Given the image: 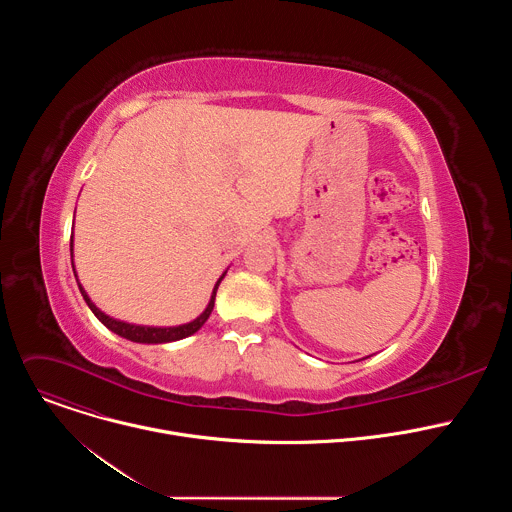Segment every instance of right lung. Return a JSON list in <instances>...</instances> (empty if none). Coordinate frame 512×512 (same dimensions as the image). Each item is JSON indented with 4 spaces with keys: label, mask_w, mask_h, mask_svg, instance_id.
<instances>
[{
    "label": "right lung",
    "mask_w": 512,
    "mask_h": 512,
    "mask_svg": "<svg viewBox=\"0 0 512 512\" xmlns=\"http://www.w3.org/2000/svg\"><path fill=\"white\" fill-rule=\"evenodd\" d=\"M70 247H72V243H70ZM70 251H72V249H70ZM72 271H75V265H72ZM75 277H77V275H75ZM223 277H225V273H223L221 277H218V281H216V285H214V289H212V296H210V302H208L206 310H204L196 320H192V322H188V324H182V326H170V328L137 326V324H127V322L115 320V318L107 316L105 312H101V310L91 302V298L87 296V291H85V287L79 283V279H77V283H79L81 294H83L87 306L91 308V312H93V314L99 318V322H103L111 332L119 334L121 338L131 340V342H141V344H164V342H174V340H182V338H186V336H192L194 332H198V330L204 326V322L208 320V316H210V312H212V308H214L216 289H218V283L223 281Z\"/></svg>",
    "instance_id": "obj_1"
}]
</instances>
